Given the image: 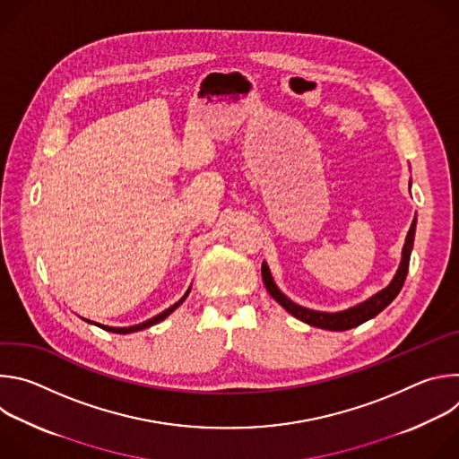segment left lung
I'll return each mask as SVG.
<instances>
[{
    "instance_id": "1",
    "label": "left lung",
    "mask_w": 459,
    "mask_h": 459,
    "mask_svg": "<svg viewBox=\"0 0 459 459\" xmlns=\"http://www.w3.org/2000/svg\"><path fill=\"white\" fill-rule=\"evenodd\" d=\"M414 232H416V220L412 221L411 230L407 234V239L403 245L402 264H400V269H398L394 280H392V283L386 289H383L381 292H377L376 296H372L370 299H367L365 303H359L343 312H334V314L317 312V310H310V308L296 305L276 287L267 264L261 265V276H264V283H265L269 294L294 317H298L312 326H319V329H326V331H349V329H352V326H358V325L368 321L370 317L377 316L385 307H388L392 303V299L400 294V290L405 283L407 273H409V261H411V252H412V245H414Z\"/></svg>"
}]
</instances>
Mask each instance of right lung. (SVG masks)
<instances>
[{"instance_id": "obj_1", "label": "right lung", "mask_w": 459, "mask_h": 459, "mask_svg": "<svg viewBox=\"0 0 459 459\" xmlns=\"http://www.w3.org/2000/svg\"><path fill=\"white\" fill-rule=\"evenodd\" d=\"M188 296V290H186V294L178 301V303H174L170 308H167V310H163L161 314H158V316H154V317H151V319H147V321H143V323H140V325H134V326H123V329H117V326H107V325H98V326H101L103 331H108V333H116V334H128V333H138V331H143V329H147V326H151V325H156V323H160V321H163L170 312H174L183 301H185V298ZM85 321H89V319H85ZM89 323H92V321H89Z\"/></svg>"}]
</instances>
